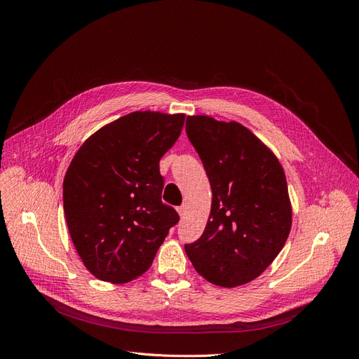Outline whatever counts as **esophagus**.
Wrapping results in <instances>:
<instances>
[{
    "label": "esophagus",
    "instance_id": "34e87169",
    "mask_svg": "<svg viewBox=\"0 0 359 359\" xmlns=\"http://www.w3.org/2000/svg\"><path fill=\"white\" fill-rule=\"evenodd\" d=\"M177 212H179V215H180V217H184V215H186V212H187L186 205H182V206H179V208H177Z\"/></svg>",
    "mask_w": 359,
    "mask_h": 359
}]
</instances>
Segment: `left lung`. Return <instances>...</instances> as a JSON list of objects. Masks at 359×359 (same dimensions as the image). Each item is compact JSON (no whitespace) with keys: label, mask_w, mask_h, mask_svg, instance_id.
Listing matches in <instances>:
<instances>
[{"label":"left lung","mask_w":359,"mask_h":359,"mask_svg":"<svg viewBox=\"0 0 359 359\" xmlns=\"http://www.w3.org/2000/svg\"><path fill=\"white\" fill-rule=\"evenodd\" d=\"M186 134L208 175L212 202L203 234L184 250L211 284L234 288L263 273L290 236L287 177L250 129L206 115L187 116Z\"/></svg>","instance_id":"left-lung-1"}]
</instances>
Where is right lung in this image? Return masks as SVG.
<instances>
[{
    "label": "right lung",
    "instance_id": "obj_1",
    "mask_svg": "<svg viewBox=\"0 0 359 359\" xmlns=\"http://www.w3.org/2000/svg\"><path fill=\"white\" fill-rule=\"evenodd\" d=\"M183 113L132 111L88 137L64 179V214L84 266L111 284L141 276L153 263L175 208L161 202L160 160L177 141Z\"/></svg>",
    "mask_w": 359,
    "mask_h": 359
}]
</instances>
